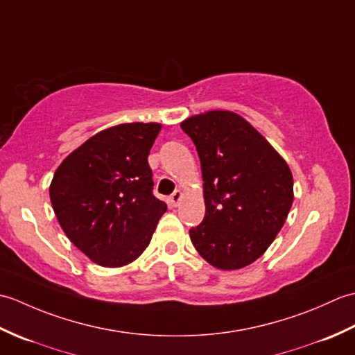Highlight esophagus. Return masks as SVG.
I'll use <instances>...</instances> for the list:
<instances>
[{
  "instance_id": "34e87169",
  "label": "esophagus",
  "mask_w": 355,
  "mask_h": 355,
  "mask_svg": "<svg viewBox=\"0 0 355 355\" xmlns=\"http://www.w3.org/2000/svg\"><path fill=\"white\" fill-rule=\"evenodd\" d=\"M182 197H183L182 191H175V192H173V193L171 195V197H169L171 205H172V206H178V202H180V200H182Z\"/></svg>"
}]
</instances>
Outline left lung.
Instances as JSON below:
<instances>
[{
    "mask_svg": "<svg viewBox=\"0 0 355 355\" xmlns=\"http://www.w3.org/2000/svg\"><path fill=\"white\" fill-rule=\"evenodd\" d=\"M197 146L206 215L189 230L210 266L238 270L266 253L293 205L288 164L254 128L232 111H207L182 122Z\"/></svg>",
    "mask_w": 355,
    "mask_h": 355,
    "instance_id": "8db88e82",
    "label": "left lung"
}]
</instances>
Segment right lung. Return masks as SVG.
Listing matches in <instances>:
<instances>
[{"instance_id":"add662e5","label":"right lung","mask_w":355,"mask_h":355,"mask_svg":"<svg viewBox=\"0 0 355 355\" xmlns=\"http://www.w3.org/2000/svg\"><path fill=\"white\" fill-rule=\"evenodd\" d=\"M160 123H122L89 137L64 158L50 200L65 235L93 262L123 267L149 245L164 201L153 195L148 155Z\"/></svg>"}]
</instances>
